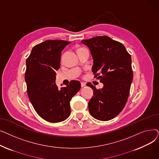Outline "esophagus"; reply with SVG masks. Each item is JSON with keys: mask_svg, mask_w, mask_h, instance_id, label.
Segmentation results:
<instances>
[{"mask_svg": "<svg viewBox=\"0 0 159 159\" xmlns=\"http://www.w3.org/2000/svg\"><path fill=\"white\" fill-rule=\"evenodd\" d=\"M86 86V84L85 82H81V87H84Z\"/></svg>", "mask_w": 159, "mask_h": 159, "instance_id": "1", "label": "esophagus"}]
</instances>
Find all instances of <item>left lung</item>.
<instances>
[{"mask_svg":"<svg viewBox=\"0 0 159 159\" xmlns=\"http://www.w3.org/2000/svg\"><path fill=\"white\" fill-rule=\"evenodd\" d=\"M92 55V71L95 77L103 83L97 89L91 84L93 96L88 102L89 111L95 119L106 121L117 116L126 104L129 96L133 71L131 57L124 46L107 36L83 40Z\"/></svg>","mask_w":159,"mask_h":159,"instance_id":"left-lung-1","label":"left lung"}]
</instances>
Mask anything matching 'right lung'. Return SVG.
Wrapping results in <instances>:
<instances>
[{
    "label": "right lung",
    "instance_id": "obj_1",
    "mask_svg": "<svg viewBox=\"0 0 159 159\" xmlns=\"http://www.w3.org/2000/svg\"><path fill=\"white\" fill-rule=\"evenodd\" d=\"M70 43L61 40H45L33 48L26 60L25 81L29 99L38 115L48 122H59L69 117L70 102L81 87L77 80L61 89L55 84L61 52Z\"/></svg>",
    "mask_w": 159,
    "mask_h": 159
}]
</instances>
